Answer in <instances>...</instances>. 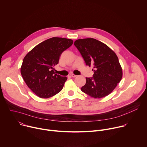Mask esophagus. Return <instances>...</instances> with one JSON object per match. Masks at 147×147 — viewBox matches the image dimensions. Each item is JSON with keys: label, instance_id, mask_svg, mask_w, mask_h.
<instances>
[{"label": "esophagus", "instance_id": "1", "mask_svg": "<svg viewBox=\"0 0 147 147\" xmlns=\"http://www.w3.org/2000/svg\"><path fill=\"white\" fill-rule=\"evenodd\" d=\"M70 76L71 77H76L77 76L76 75H75V74H73V73H71V74H70Z\"/></svg>", "mask_w": 147, "mask_h": 147}]
</instances>
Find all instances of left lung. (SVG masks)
I'll return each mask as SVG.
<instances>
[{"label": "left lung", "mask_w": 147, "mask_h": 147, "mask_svg": "<svg viewBox=\"0 0 147 147\" xmlns=\"http://www.w3.org/2000/svg\"><path fill=\"white\" fill-rule=\"evenodd\" d=\"M74 45L86 65L92 66V77H86L81 90L94 98L110 94L122 78V69L116 53L106 44L94 38L76 40Z\"/></svg>", "instance_id": "8db88e82"}]
</instances>
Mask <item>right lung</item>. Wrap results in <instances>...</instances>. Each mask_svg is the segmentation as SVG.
<instances>
[{
    "label": "right lung",
    "mask_w": 147,
    "mask_h": 147,
    "mask_svg": "<svg viewBox=\"0 0 147 147\" xmlns=\"http://www.w3.org/2000/svg\"><path fill=\"white\" fill-rule=\"evenodd\" d=\"M73 43L70 39L53 37L35 47L24 57L21 74L28 88L39 98L52 97L63 89L67 78L55 74L53 67Z\"/></svg>",
    "instance_id": "obj_1"
}]
</instances>
